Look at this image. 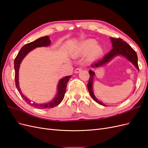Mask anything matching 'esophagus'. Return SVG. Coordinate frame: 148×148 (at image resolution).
Returning a JSON list of instances; mask_svg holds the SVG:
<instances>
[{
    "label": "esophagus",
    "mask_w": 148,
    "mask_h": 148,
    "mask_svg": "<svg viewBox=\"0 0 148 148\" xmlns=\"http://www.w3.org/2000/svg\"><path fill=\"white\" fill-rule=\"evenodd\" d=\"M82 70V69L81 68H77V69H76L75 70L74 72H75V73H78L80 72V71H81Z\"/></svg>",
    "instance_id": "34e87169"
}]
</instances>
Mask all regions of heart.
<instances>
[{"mask_svg":"<svg viewBox=\"0 0 148 148\" xmlns=\"http://www.w3.org/2000/svg\"><path fill=\"white\" fill-rule=\"evenodd\" d=\"M96 43L94 39L86 40L79 44L77 51L80 54H87L89 52L90 56H97L102 52V49Z\"/></svg>","mask_w":148,"mask_h":148,"instance_id":"1","label":"heart"}]
</instances>
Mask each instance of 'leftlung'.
<instances>
[{"label":"left lung","instance_id":"left-lung-1","mask_svg":"<svg viewBox=\"0 0 148 148\" xmlns=\"http://www.w3.org/2000/svg\"><path fill=\"white\" fill-rule=\"evenodd\" d=\"M111 42L112 43V49L107 54L102 58V59L97 61L91 64L92 68L96 69L103 66L104 65L108 63L110 60H111L113 58L117 56H123L125 58L130 61L134 65L136 68L139 70V67L138 65V56L136 52L134 51V49L127 44L125 41H123V39L120 38H110ZM89 73L90 75L89 76V82L88 83V89L89 94L91 96V97L98 104L100 105L107 106L101 101L98 100L96 96L94 95L93 90H92V82L94 77L95 76V73L92 70L89 71Z\"/></svg>","mask_w":148,"mask_h":148}]
</instances>
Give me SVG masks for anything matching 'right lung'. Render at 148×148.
<instances>
[{"label": "right lung", "mask_w": 148, "mask_h": 148, "mask_svg": "<svg viewBox=\"0 0 148 148\" xmlns=\"http://www.w3.org/2000/svg\"><path fill=\"white\" fill-rule=\"evenodd\" d=\"M51 44V40L49 39L48 36H44L40 38L35 41L28 43L25 44V46L21 47L20 51H19L18 55L16 56V58L14 60V68H15V85L16 87L18 89V91L20 92L21 96L23 98V99L28 103L30 106H33L35 108H39V109H50L53 108L59 105L60 103L63 100L65 94L66 92V85L68 83L69 79H70L71 76H66L64 78L60 79V81L58 84L57 86V93L55 97L53 98V100L48 103H45V104H37V103H34L31 102L29 99H28L27 97L25 96L23 94H22L20 88L19 86V82H18V71L21 62L23 60L25 57L28 54V53L32 51L33 49H35L36 47H46L50 45Z\"/></svg>", "instance_id": "add662e5"}]
</instances>
